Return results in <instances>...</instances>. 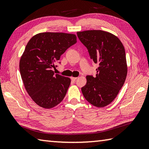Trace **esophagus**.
<instances>
[{
  "label": "esophagus",
  "instance_id": "esophagus-1",
  "mask_svg": "<svg viewBox=\"0 0 149 149\" xmlns=\"http://www.w3.org/2000/svg\"><path fill=\"white\" fill-rule=\"evenodd\" d=\"M76 79H77V77H71V80H72V81H75Z\"/></svg>",
  "mask_w": 149,
  "mask_h": 149
}]
</instances>
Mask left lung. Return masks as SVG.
I'll use <instances>...</instances> for the list:
<instances>
[{
  "instance_id": "left-lung-1",
  "label": "left lung",
  "mask_w": 149,
  "mask_h": 149,
  "mask_svg": "<svg viewBox=\"0 0 149 149\" xmlns=\"http://www.w3.org/2000/svg\"><path fill=\"white\" fill-rule=\"evenodd\" d=\"M77 35L86 47L90 58L99 64L96 76H86L82 93L93 106H107L115 99L127 76L124 47L118 38L106 31H85L77 32Z\"/></svg>"
}]
</instances>
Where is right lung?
<instances>
[{
    "mask_svg": "<svg viewBox=\"0 0 149 149\" xmlns=\"http://www.w3.org/2000/svg\"><path fill=\"white\" fill-rule=\"evenodd\" d=\"M76 43V36L63 33H39L27 43L20 72L27 92L40 107L52 108L65 97L70 79L54 74L52 69L58 66L55 63H59L60 56Z\"/></svg>",
    "mask_w": 149,
    "mask_h": 149,
    "instance_id": "1",
    "label": "right lung"
}]
</instances>
